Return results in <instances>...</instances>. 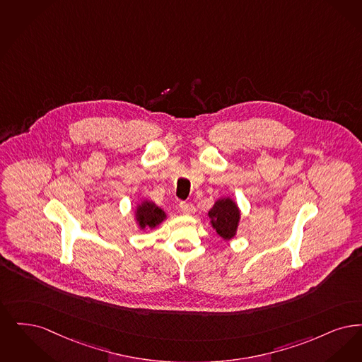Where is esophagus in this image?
Returning a JSON list of instances; mask_svg holds the SVG:
<instances>
[{
	"instance_id": "obj_1",
	"label": "esophagus",
	"mask_w": 362,
	"mask_h": 362,
	"mask_svg": "<svg viewBox=\"0 0 362 362\" xmlns=\"http://www.w3.org/2000/svg\"><path fill=\"white\" fill-rule=\"evenodd\" d=\"M180 209H181L184 214H187V215H190V214L194 212V206H193V204L187 203V202H181V203H180Z\"/></svg>"
}]
</instances>
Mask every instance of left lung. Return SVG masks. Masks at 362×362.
Segmentation results:
<instances>
[{
  "label": "left lung",
  "instance_id": "obj_1",
  "mask_svg": "<svg viewBox=\"0 0 362 362\" xmlns=\"http://www.w3.org/2000/svg\"><path fill=\"white\" fill-rule=\"evenodd\" d=\"M209 218L212 219V226L216 233L224 238L231 239L235 235L238 221H239V211L235 203L230 199L218 200L214 208L208 212Z\"/></svg>",
  "mask_w": 362,
  "mask_h": 362
}]
</instances>
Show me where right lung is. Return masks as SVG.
<instances>
[{
  "instance_id": "1",
  "label": "right lung",
  "mask_w": 362,
  "mask_h": 362,
  "mask_svg": "<svg viewBox=\"0 0 362 362\" xmlns=\"http://www.w3.org/2000/svg\"><path fill=\"white\" fill-rule=\"evenodd\" d=\"M165 218H166L165 212L159 206L150 203V202H144L143 204L138 206L136 219L139 221L141 228H144V227L154 228Z\"/></svg>"
}]
</instances>
